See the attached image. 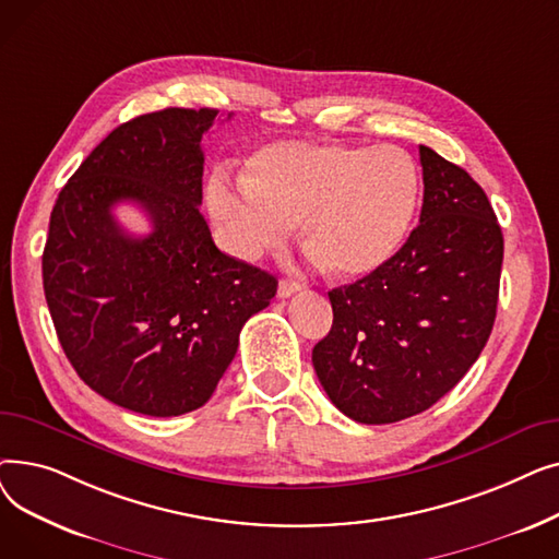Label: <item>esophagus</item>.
Masks as SVG:
<instances>
[{"label": "esophagus", "instance_id": "1", "mask_svg": "<svg viewBox=\"0 0 559 559\" xmlns=\"http://www.w3.org/2000/svg\"><path fill=\"white\" fill-rule=\"evenodd\" d=\"M297 289H301V285H299L297 281H287V278H283V281L278 283V297H281V299H287V297L295 295Z\"/></svg>", "mask_w": 559, "mask_h": 559}]
</instances>
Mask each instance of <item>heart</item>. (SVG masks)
<instances>
[{
	"label": "heart",
	"instance_id": "b5f03b06",
	"mask_svg": "<svg viewBox=\"0 0 559 559\" xmlns=\"http://www.w3.org/2000/svg\"><path fill=\"white\" fill-rule=\"evenodd\" d=\"M419 201V171L394 144L274 142L245 179L213 174L209 203L224 247L240 260L281 249L301 222L304 242L344 278L365 276L403 245Z\"/></svg>",
	"mask_w": 559,
	"mask_h": 559
}]
</instances>
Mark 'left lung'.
I'll return each instance as SVG.
<instances>
[{
	"label": "left lung",
	"instance_id": "8db88e82",
	"mask_svg": "<svg viewBox=\"0 0 559 559\" xmlns=\"http://www.w3.org/2000/svg\"><path fill=\"white\" fill-rule=\"evenodd\" d=\"M424 205L405 245L329 292L331 333L312 365L340 413L360 424L415 417L451 392L485 348L498 304L503 233L485 190L419 144Z\"/></svg>",
	"mask_w": 559,
	"mask_h": 559
}]
</instances>
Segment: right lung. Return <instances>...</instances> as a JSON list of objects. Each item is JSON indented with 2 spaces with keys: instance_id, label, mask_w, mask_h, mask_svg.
Masks as SVG:
<instances>
[{
  "instance_id": "add662e5",
  "label": "right lung",
  "mask_w": 559,
  "mask_h": 559,
  "mask_svg": "<svg viewBox=\"0 0 559 559\" xmlns=\"http://www.w3.org/2000/svg\"><path fill=\"white\" fill-rule=\"evenodd\" d=\"M215 108H165L110 131L56 199L43 251L45 299L68 360L110 403L179 417L209 401L247 319L276 276L222 253L199 213L201 135ZM131 200L153 233L114 219Z\"/></svg>"
}]
</instances>
